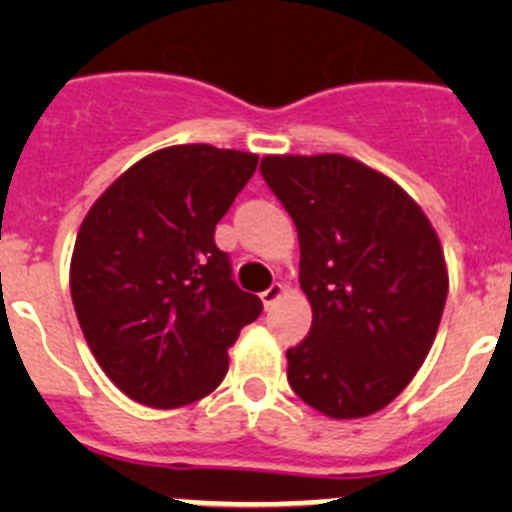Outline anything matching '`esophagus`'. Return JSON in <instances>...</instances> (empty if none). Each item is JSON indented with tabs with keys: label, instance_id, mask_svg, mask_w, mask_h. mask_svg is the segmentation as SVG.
<instances>
[{
	"label": "esophagus",
	"instance_id": "obj_1",
	"mask_svg": "<svg viewBox=\"0 0 512 512\" xmlns=\"http://www.w3.org/2000/svg\"><path fill=\"white\" fill-rule=\"evenodd\" d=\"M282 294H285V287H282L280 282H277V285H272V287H267L265 292L260 294V299H262V304H265V309H270L272 304H275L277 299L282 297Z\"/></svg>",
	"mask_w": 512,
	"mask_h": 512
}]
</instances>
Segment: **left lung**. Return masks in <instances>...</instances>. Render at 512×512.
Returning a JSON list of instances; mask_svg holds the SVG:
<instances>
[{
  "label": "left lung",
  "instance_id": "left-lung-1",
  "mask_svg": "<svg viewBox=\"0 0 512 512\" xmlns=\"http://www.w3.org/2000/svg\"><path fill=\"white\" fill-rule=\"evenodd\" d=\"M262 175L297 225L309 337L287 349V381L319 414L352 421L389 406L441 324V240L399 183L342 153L265 156Z\"/></svg>",
  "mask_w": 512,
  "mask_h": 512
}]
</instances>
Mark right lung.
<instances>
[{
  "label": "right lung",
  "instance_id": "right-lung-1",
  "mask_svg": "<svg viewBox=\"0 0 512 512\" xmlns=\"http://www.w3.org/2000/svg\"><path fill=\"white\" fill-rule=\"evenodd\" d=\"M257 168L208 143L160 148L101 195L76 235L69 287L103 374L153 409L200 401L225 379L227 349L262 312L230 277L215 225Z\"/></svg>",
  "mask_w": 512,
  "mask_h": 512
}]
</instances>
